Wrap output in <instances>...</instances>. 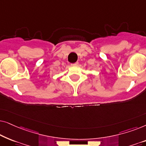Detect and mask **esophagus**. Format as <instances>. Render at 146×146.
<instances>
[{
  "instance_id": "obj_1",
  "label": "esophagus",
  "mask_w": 146,
  "mask_h": 146,
  "mask_svg": "<svg viewBox=\"0 0 146 146\" xmlns=\"http://www.w3.org/2000/svg\"><path fill=\"white\" fill-rule=\"evenodd\" d=\"M78 65V62H76L74 63V64H71V66H76Z\"/></svg>"
}]
</instances>
